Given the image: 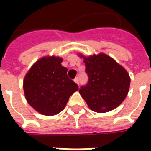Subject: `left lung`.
<instances>
[{
  "mask_svg": "<svg viewBox=\"0 0 151 151\" xmlns=\"http://www.w3.org/2000/svg\"><path fill=\"white\" fill-rule=\"evenodd\" d=\"M62 61L60 57H44L35 63L24 78L27 101L44 116L60 113L69 97L78 91V86L72 80L74 78H71L67 68L61 65Z\"/></svg>",
  "mask_w": 151,
  "mask_h": 151,
  "instance_id": "1",
  "label": "left lung"
}]
</instances>
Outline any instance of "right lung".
<instances>
[{
	"label": "right lung",
	"mask_w": 151,
	"mask_h": 151,
	"mask_svg": "<svg viewBox=\"0 0 151 151\" xmlns=\"http://www.w3.org/2000/svg\"><path fill=\"white\" fill-rule=\"evenodd\" d=\"M82 57L88 82L81 86L79 93L89 108L99 113L116 108L128 95L130 86L129 75L116 67L105 65L95 56Z\"/></svg>",
	"instance_id": "1"
}]
</instances>
